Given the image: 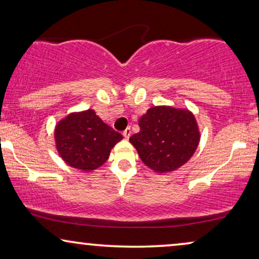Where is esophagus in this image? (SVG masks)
I'll return each mask as SVG.
<instances>
[{
  "label": "esophagus",
  "mask_w": 259,
  "mask_h": 259,
  "mask_svg": "<svg viewBox=\"0 0 259 259\" xmlns=\"http://www.w3.org/2000/svg\"><path fill=\"white\" fill-rule=\"evenodd\" d=\"M131 133H132V132H131V127H127V128L122 132V136H123V138H125V139H130Z\"/></svg>",
  "instance_id": "1"
}]
</instances>
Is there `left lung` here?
Returning <instances> with one entry per match:
<instances>
[{
    "mask_svg": "<svg viewBox=\"0 0 259 259\" xmlns=\"http://www.w3.org/2000/svg\"><path fill=\"white\" fill-rule=\"evenodd\" d=\"M139 133L130 138L139 157L157 173L173 172L192 158L200 141L194 114L189 109L154 106L139 119Z\"/></svg>",
    "mask_w": 259,
    "mask_h": 259,
    "instance_id": "8db88e82",
    "label": "left lung"
}]
</instances>
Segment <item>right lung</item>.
<instances>
[{
    "mask_svg": "<svg viewBox=\"0 0 259 259\" xmlns=\"http://www.w3.org/2000/svg\"><path fill=\"white\" fill-rule=\"evenodd\" d=\"M55 147L67 165L91 172L104 165L112 148L122 140L95 114L94 109L73 112L60 120L54 130Z\"/></svg>",
    "mask_w": 259,
    "mask_h": 259,
    "instance_id": "add662e5",
    "label": "right lung"
}]
</instances>
